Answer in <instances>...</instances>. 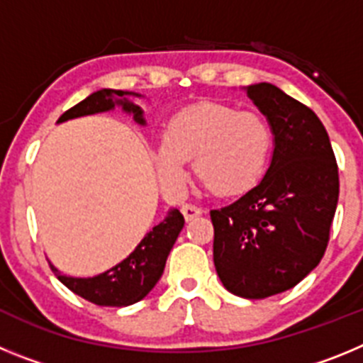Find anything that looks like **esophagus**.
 <instances>
[{
	"label": "esophagus",
	"instance_id": "esophagus-1",
	"mask_svg": "<svg viewBox=\"0 0 363 363\" xmlns=\"http://www.w3.org/2000/svg\"><path fill=\"white\" fill-rule=\"evenodd\" d=\"M182 213H184L185 220L191 221L192 218L201 216V214H203V209H201V207H194V205L185 203V205H182Z\"/></svg>",
	"mask_w": 363,
	"mask_h": 363
}]
</instances>
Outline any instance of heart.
<instances>
[{"label": "heart", "mask_w": 363, "mask_h": 363, "mask_svg": "<svg viewBox=\"0 0 363 363\" xmlns=\"http://www.w3.org/2000/svg\"><path fill=\"white\" fill-rule=\"evenodd\" d=\"M272 149V130L262 114L225 104L191 105L174 112L154 150V167L169 191L184 184V163L216 196L243 194L258 184Z\"/></svg>", "instance_id": "1"}]
</instances>
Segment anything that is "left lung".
I'll return each mask as SVG.
<instances>
[{
    "label": "left lung",
    "mask_w": 363,
    "mask_h": 363,
    "mask_svg": "<svg viewBox=\"0 0 363 363\" xmlns=\"http://www.w3.org/2000/svg\"><path fill=\"white\" fill-rule=\"evenodd\" d=\"M247 94L271 123V165L240 200L211 211V221L223 287L258 300L293 289L320 264L340 179L329 134L307 105L271 83L249 85Z\"/></svg>",
    "instance_id": "1"
}]
</instances>
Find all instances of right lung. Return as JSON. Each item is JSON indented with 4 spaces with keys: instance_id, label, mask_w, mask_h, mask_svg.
Returning a JSON list of instances; mask_svg holds the SVG:
<instances>
[{
    "instance_id": "1",
    "label": "right lung",
    "mask_w": 363,
    "mask_h": 363,
    "mask_svg": "<svg viewBox=\"0 0 363 363\" xmlns=\"http://www.w3.org/2000/svg\"><path fill=\"white\" fill-rule=\"evenodd\" d=\"M127 94H133V92L111 91V89L92 92L89 98L63 112L57 123L72 120V118L86 116V114L111 111L116 105H121L125 112H133L134 120L143 125L145 120H143L142 108L123 98ZM184 223L185 220L182 213L178 209H172L160 225L152 227V230H149L143 236L142 242L138 243L136 249L123 262H120L108 271L101 272L98 277L72 278L62 274L54 265H50V269L57 277V280L62 281L65 287H69L74 294L92 301L96 306H133L142 298H145L162 278L167 256L171 252L179 230L184 229Z\"/></svg>"
}]
</instances>
